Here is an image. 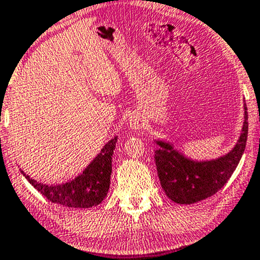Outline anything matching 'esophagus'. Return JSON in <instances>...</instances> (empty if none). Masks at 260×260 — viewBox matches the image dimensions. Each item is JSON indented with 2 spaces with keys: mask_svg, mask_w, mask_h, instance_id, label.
<instances>
[{
  "mask_svg": "<svg viewBox=\"0 0 260 260\" xmlns=\"http://www.w3.org/2000/svg\"><path fill=\"white\" fill-rule=\"evenodd\" d=\"M129 125L133 130H138L140 127H142L144 121H142V119L139 115H131L129 119Z\"/></svg>",
  "mask_w": 260,
  "mask_h": 260,
  "instance_id": "1",
  "label": "esophagus"
}]
</instances>
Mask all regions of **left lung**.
Instances as JSON below:
<instances>
[{
	"label": "left lung",
	"instance_id": "1",
	"mask_svg": "<svg viewBox=\"0 0 260 260\" xmlns=\"http://www.w3.org/2000/svg\"><path fill=\"white\" fill-rule=\"evenodd\" d=\"M248 136V113L244 104V121L240 139L229 153L210 159L194 161L180 153L169 142L156 140L154 151L158 178L165 193L177 204H194L216 194L237 168Z\"/></svg>",
	"mask_w": 260,
	"mask_h": 260
}]
</instances>
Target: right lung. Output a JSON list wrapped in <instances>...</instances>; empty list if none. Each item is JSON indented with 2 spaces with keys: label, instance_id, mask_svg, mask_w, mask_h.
<instances>
[{
  "label": "right lung",
  "instance_id": "add662e5",
  "mask_svg": "<svg viewBox=\"0 0 260 260\" xmlns=\"http://www.w3.org/2000/svg\"><path fill=\"white\" fill-rule=\"evenodd\" d=\"M116 141L118 136L109 140L80 176L62 184H43L34 180L23 171L20 172L27 178L28 182L51 203L74 209H88L97 206L104 200L109 190L112 157Z\"/></svg>",
  "mask_w": 260,
  "mask_h": 260
}]
</instances>
